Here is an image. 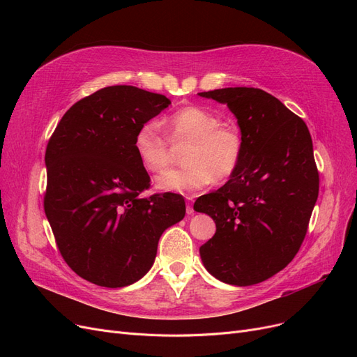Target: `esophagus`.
I'll return each mask as SVG.
<instances>
[{"label": "esophagus", "instance_id": "34e87169", "mask_svg": "<svg viewBox=\"0 0 357 357\" xmlns=\"http://www.w3.org/2000/svg\"><path fill=\"white\" fill-rule=\"evenodd\" d=\"M187 213L188 215H192L194 213V209H192V204L188 202V204H187Z\"/></svg>", "mask_w": 357, "mask_h": 357}]
</instances>
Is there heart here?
Here are the masks:
<instances>
[{
    "instance_id": "obj_1",
    "label": "heart",
    "mask_w": 357,
    "mask_h": 357,
    "mask_svg": "<svg viewBox=\"0 0 357 357\" xmlns=\"http://www.w3.org/2000/svg\"><path fill=\"white\" fill-rule=\"evenodd\" d=\"M166 137L158 126L146 121L136 130L133 148L148 174L166 169L174 158L170 144L187 145L181 169H170L155 178L162 192L188 194L224 181L237 170L243 157V137L234 126L221 124V119L202 107H185L165 120Z\"/></svg>"
}]
</instances>
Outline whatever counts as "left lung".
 Here are the masks:
<instances>
[{
  "label": "left lung",
  "mask_w": 357,
  "mask_h": 357,
  "mask_svg": "<svg viewBox=\"0 0 357 357\" xmlns=\"http://www.w3.org/2000/svg\"><path fill=\"white\" fill-rule=\"evenodd\" d=\"M199 95L227 103L243 137V157L229 181L194 203L216 224L200 257L218 280L255 284L283 270L307 234L319 195L312 136L303 119L261 89Z\"/></svg>",
  "instance_id": "obj_1"
}]
</instances>
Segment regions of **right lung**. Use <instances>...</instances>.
<instances>
[{
    "mask_svg": "<svg viewBox=\"0 0 357 357\" xmlns=\"http://www.w3.org/2000/svg\"><path fill=\"white\" fill-rule=\"evenodd\" d=\"M169 105L135 86L103 87L65 112L45 148L44 212L57 249L98 286L144 278L165 229L185 216L182 195L141 197L151 179L133 148L139 126Z\"/></svg>",
    "mask_w": 357,
    "mask_h": 357,
    "instance_id": "right-lung-1",
    "label": "right lung"
}]
</instances>
